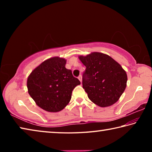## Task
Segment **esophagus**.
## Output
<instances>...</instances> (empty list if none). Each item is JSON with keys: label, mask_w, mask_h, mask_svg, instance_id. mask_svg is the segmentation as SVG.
<instances>
[{"label": "esophagus", "mask_w": 152, "mask_h": 152, "mask_svg": "<svg viewBox=\"0 0 152 152\" xmlns=\"http://www.w3.org/2000/svg\"><path fill=\"white\" fill-rule=\"evenodd\" d=\"M78 78L79 79V80L80 81V82H82V76L80 75V76L78 77Z\"/></svg>", "instance_id": "obj_1"}]
</instances>
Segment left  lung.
<instances>
[{"instance_id": "left-lung-1", "label": "left lung", "mask_w": 152, "mask_h": 152, "mask_svg": "<svg viewBox=\"0 0 152 152\" xmlns=\"http://www.w3.org/2000/svg\"><path fill=\"white\" fill-rule=\"evenodd\" d=\"M86 66L82 87L91 101L101 107L115 104L124 92L127 76L121 66L109 56L93 52L79 56Z\"/></svg>"}]
</instances>
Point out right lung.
<instances>
[{"label": "right lung", "instance_id": "1", "mask_svg": "<svg viewBox=\"0 0 152 152\" xmlns=\"http://www.w3.org/2000/svg\"><path fill=\"white\" fill-rule=\"evenodd\" d=\"M66 64L64 58H50L28 77V92L37 106L46 111L56 113L64 109L70 101L74 88L80 84L72 71L66 68Z\"/></svg>", "mask_w": 152, "mask_h": 152}]
</instances>
